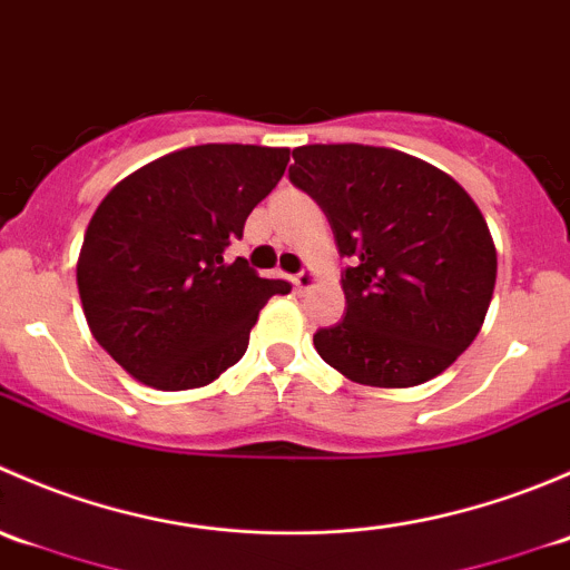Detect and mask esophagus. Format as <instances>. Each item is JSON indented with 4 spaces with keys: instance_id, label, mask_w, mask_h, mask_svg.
Segmentation results:
<instances>
[{
    "instance_id": "esophagus-1",
    "label": "esophagus",
    "mask_w": 570,
    "mask_h": 570,
    "mask_svg": "<svg viewBox=\"0 0 570 570\" xmlns=\"http://www.w3.org/2000/svg\"><path fill=\"white\" fill-rule=\"evenodd\" d=\"M314 281H317V278H314V273H312V269H301V273H297L295 278H292V286H295V292H297V295H303V292H308V289H312V284H314Z\"/></svg>"
}]
</instances>
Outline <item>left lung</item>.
I'll return each mask as SVG.
<instances>
[{
    "label": "left lung",
    "mask_w": 570,
    "mask_h": 570,
    "mask_svg": "<svg viewBox=\"0 0 570 570\" xmlns=\"http://www.w3.org/2000/svg\"><path fill=\"white\" fill-rule=\"evenodd\" d=\"M289 181L325 212L344 269V317L314 333L325 364L364 386L441 375L474 342L497 250L469 193L394 148L301 146Z\"/></svg>",
    "instance_id": "1"
}]
</instances>
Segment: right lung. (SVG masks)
Segmentation results:
<instances>
[{
    "mask_svg": "<svg viewBox=\"0 0 570 570\" xmlns=\"http://www.w3.org/2000/svg\"><path fill=\"white\" fill-rule=\"evenodd\" d=\"M289 148H181L115 184L96 209L77 286L96 342L146 386L198 389L248 350L250 327L289 281L223 258L273 193Z\"/></svg>",
    "mask_w": 570,
    "mask_h": 570,
    "instance_id": "right-lung-1",
    "label": "right lung"
}]
</instances>
